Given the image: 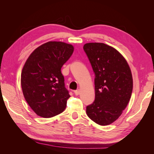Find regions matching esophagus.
Returning <instances> with one entry per match:
<instances>
[{"mask_svg":"<svg viewBox=\"0 0 154 154\" xmlns=\"http://www.w3.org/2000/svg\"><path fill=\"white\" fill-rule=\"evenodd\" d=\"M74 93H75V95H79V94L80 93H81V91H80V89H77V90H76V91H75Z\"/></svg>","mask_w":154,"mask_h":154,"instance_id":"1","label":"esophagus"}]
</instances>
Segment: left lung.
<instances>
[{
  "label": "left lung",
  "mask_w": 154,
  "mask_h": 154,
  "mask_svg": "<svg viewBox=\"0 0 154 154\" xmlns=\"http://www.w3.org/2000/svg\"><path fill=\"white\" fill-rule=\"evenodd\" d=\"M83 49L95 75V99L87 106V114L99 125H109L119 119L130 101L131 70L123 55L109 45L87 43Z\"/></svg>",
  "instance_id": "obj_1"
}]
</instances>
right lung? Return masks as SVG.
<instances>
[{
  "mask_svg": "<svg viewBox=\"0 0 154 154\" xmlns=\"http://www.w3.org/2000/svg\"><path fill=\"white\" fill-rule=\"evenodd\" d=\"M73 45L50 41L32 51L21 73L22 93L38 116L51 118L63 112L70 97L61 69L73 53Z\"/></svg>",
  "mask_w": 154,
  "mask_h": 154,
  "instance_id": "obj_1",
  "label": "right lung"
}]
</instances>
